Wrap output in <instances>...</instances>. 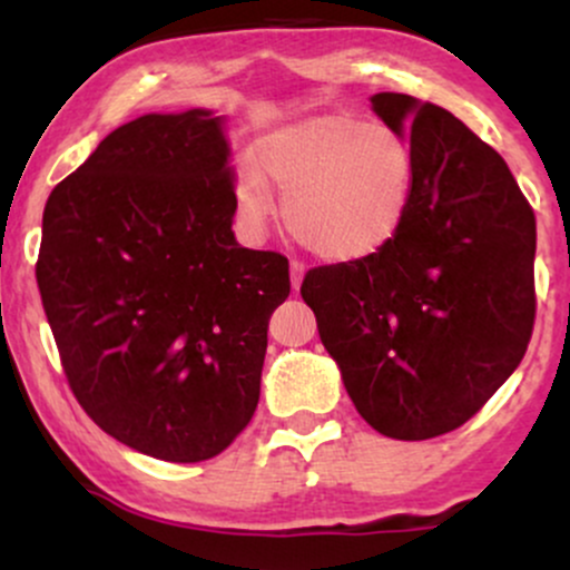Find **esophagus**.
I'll use <instances>...</instances> for the list:
<instances>
[{"label": "esophagus", "instance_id": "34e87169", "mask_svg": "<svg viewBox=\"0 0 570 570\" xmlns=\"http://www.w3.org/2000/svg\"><path fill=\"white\" fill-rule=\"evenodd\" d=\"M303 276H305V267L299 263H292L289 265V278H292V289L299 292V286H303Z\"/></svg>", "mask_w": 570, "mask_h": 570}]
</instances>
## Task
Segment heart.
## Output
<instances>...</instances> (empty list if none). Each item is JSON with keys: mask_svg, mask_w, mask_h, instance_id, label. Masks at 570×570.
I'll return each mask as SVG.
<instances>
[{"mask_svg": "<svg viewBox=\"0 0 570 570\" xmlns=\"http://www.w3.org/2000/svg\"><path fill=\"white\" fill-rule=\"evenodd\" d=\"M257 171L238 185L240 219L263 230L281 217L299 246L326 263H358L396 238L415 195V149L394 128L348 115L281 126L257 144Z\"/></svg>", "mask_w": 570, "mask_h": 570, "instance_id": "1", "label": "heart"}]
</instances>
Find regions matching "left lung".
I'll return each mask as SVG.
<instances>
[{"instance_id": "obj_1", "label": "left lung", "mask_w": 570, "mask_h": 570, "mask_svg": "<svg viewBox=\"0 0 570 570\" xmlns=\"http://www.w3.org/2000/svg\"><path fill=\"white\" fill-rule=\"evenodd\" d=\"M370 104L415 149L410 214L372 257L307 271L299 294L358 415L391 440H431L525 356L535 217L501 155L448 109L404 94Z\"/></svg>"}]
</instances>
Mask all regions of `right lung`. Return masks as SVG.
<instances>
[{
	"mask_svg": "<svg viewBox=\"0 0 570 570\" xmlns=\"http://www.w3.org/2000/svg\"><path fill=\"white\" fill-rule=\"evenodd\" d=\"M227 117L141 115L45 203L37 284L98 429L144 455H219L259 402L289 263L235 240Z\"/></svg>",
	"mask_w": 570,
	"mask_h": 570,
	"instance_id": "add662e5",
	"label": "right lung"
}]
</instances>
